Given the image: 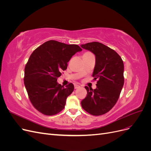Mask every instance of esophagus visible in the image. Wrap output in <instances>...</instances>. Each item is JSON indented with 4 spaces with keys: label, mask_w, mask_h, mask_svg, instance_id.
<instances>
[{
    "label": "esophagus",
    "mask_w": 151,
    "mask_h": 151,
    "mask_svg": "<svg viewBox=\"0 0 151 151\" xmlns=\"http://www.w3.org/2000/svg\"><path fill=\"white\" fill-rule=\"evenodd\" d=\"M80 86H79V85H77V84H76L75 86H74V88L75 89H78V88H80Z\"/></svg>",
    "instance_id": "1"
}]
</instances>
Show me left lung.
Wrapping results in <instances>:
<instances>
[{
  "mask_svg": "<svg viewBox=\"0 0 151 151\" xmlns=\"http://www.w3.org/2000/svg\"><path fill=\"white\" fill-rule=\"evenodd\" d=\"M81 47L94 54L93 77L98 79L95 89L85 87L87 96L81 106L91 115H102L110 110L119 98L124 84L123 62L115 50L101 43L91 42Z\"/></svg>",
  "mask_w": 151,
  "mask_h": 151,
  "instance_id": "8db88e82",
  "label": "left lung"
}]
</instances>
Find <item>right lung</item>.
Returning a JSON list of instances; mask_svg holds the SVG:
<instances>
[{
    "label": "right lung",
    "instance_id": "add662e5",
    "mask_svg": "<svg viewBox=\"0 0 151 151\" xmlns=\"http://www.w3.org/2000/svg\"><path fill=\"white\" fill-rule=\"evenodd\" d=\"M81 51L77 45L50 40L31 53L25 66L24 83L31 103L43 115H56L64 108L74 86L70 83L64 88L57 78L67 69L72 57Z\"/></svg>",
    "mask_w": 151,
    "mask_h": 151
}]
</instances>
